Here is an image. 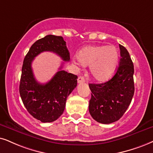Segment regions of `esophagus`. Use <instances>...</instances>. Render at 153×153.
<instances>
[{"instance_id":"esophagus-1","label":"esophagus","mask_w":153,"mask_h":153,"mask_svg":"<svg viewBox=\"0 0 153 153\" xmlns=\"http://www.w3.org/2000/svg\"><path fill=\"white\" fill-rule=\"evenodd\" d=\"M85 82V78H83L82 76H79L78 78V83H83Z\"/></svg>"}]
</instances>
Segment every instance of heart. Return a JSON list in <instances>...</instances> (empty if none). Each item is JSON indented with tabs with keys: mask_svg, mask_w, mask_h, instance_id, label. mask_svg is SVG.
Segmentation results:
<instances>
[{
	"mask_svg": "<svg viewBox=\"0 0 153 153\" xmlns=\"http://www.w3.org/2000/svg\"><path fill=\"white\" fill-rule=\"evenodd\" d=\"M78 59L82 65L90 66V75L94 80L104 82L117 70L119 53L113 46H88L80 50Z\"/></svg>",
	"mask_w": 153,
	"mask_h": 153,
	"instance_id": "obj_1",
	"label": "heart"
}]
</instances>
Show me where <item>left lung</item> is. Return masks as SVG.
Wrapping results in <instances>:
<instances>
[{"label": "left lung", "instance_id": "left-lung-1", "mask_svg": "<svg viewBox=\"0 0 153 153\" xmlns=\"http://www.w3.org/2000/svg\"><path fill=\"white\" fill-rule=\"evenodd\" d=\"M121 59L111 79L100 84H89L92 92L89 111L97 122L108 124L123 115L134 94V67L128 51L119 44Z\"/></svg>", "mask_w": 153, "mask_h": 153}]
</instances>
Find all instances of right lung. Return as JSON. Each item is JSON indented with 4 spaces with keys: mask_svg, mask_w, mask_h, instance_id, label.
<instances>
[{
    "mask_svg": "<svg viewBox=\"0 0 153 153\" xmlns=\"http://www.w3.org/2000/svg\"><path fill=\"white\" fill-rule=\"evenodd\" d=\"M44 51L53 52L64 61L70 60V53L62 36L49 34L34 42L24 59L20 82L21 99L32 117L46 123L56 121L62 114L67 97L76 88L78 76L62 71V63L51 80L45 84L38 82L32 63Z\"/></svg>",
    "mask_w": 153,
    "mask_h": 153,
    "instance_id": "right-lung-1",
    "label": "right lung"
}]
</instances>
